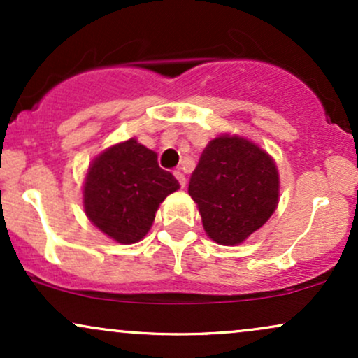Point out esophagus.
I'll list each match as a JSON object with an SVG mask.
<instances>
[{
  "mask_svg": "<svg viewBox=\"0 0 358 358\" xmlns=\"http://www.w3.org/2000/svg\"><path fill=\"white\" fill-rule=\"evenodd\" d=\"M175 178L178 180V183H180V187H185V185H187V178H185V175L182 173V171L180 170H175Z\"/></svg>",
  "mask_w": 358,
  "mask_h": 358,
  "instance_id": "34e87169",
  "label": "esophagus"
}]
</instances>
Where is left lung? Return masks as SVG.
<instances>
[{
	"label": "left lung",
	"instance_id": "obj_1",
	"mask_svg": "<svg viewBox=\"0 0 358 358\" xmlns=\"http://www.w3.org/2000/svg\"><path fill=\"white\" fill-rule=\"evenodd\" d=\"M203 229L222 245L241 244L278 205L279 176L268 153L237 136L212 139L188 183Z\"/></svg>",
	"mask_w": 358,
	"mask_h": 358
}]
</instances>
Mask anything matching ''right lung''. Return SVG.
I'll list each match as a JSON object with an SVG mask.
<instances>
[{
  "instance_id": "1",
  "label": "right lung",
  "mask_w": 358,
  "mask_h": 358,
  "mask_svg": "<svg viewBox=\"0 0 358 358\" xmlns=\"http://www.w3.org/2000/svg\"><path fill=\"white\" fill-rule=\"evenodd\" d=\"M178 188L175 176L159 168L155 151L129 139L90 165L84 185L85 213L114 241L133 244L146 236L159 203Z\"/></svg>"
}]
</instances>
